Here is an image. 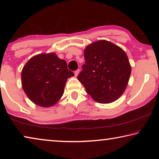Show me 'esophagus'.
<instances>
[{
	"label": "esophagus",
	"instance_id": "1",
	"mask_svg": "<svg viewBox=\"0 0 159 159\" xmlns=\"http://www.w3.org/2000/svg\"><path fill=\"white\" fill-rule=\"evenodd\" d=\"M79 72H80V70H79V69H78V70H76V71H74V74H75V76H78V75H79Z\"/></svg>",
	"mask_w": 159,
	"mask_h": 159
}]
</instances>
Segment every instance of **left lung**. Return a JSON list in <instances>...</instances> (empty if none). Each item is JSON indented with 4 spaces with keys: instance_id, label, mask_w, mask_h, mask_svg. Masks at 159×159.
<instances>
[{
    "instance_id": "obj_1",
    "label": "left lung",
    "mask_w": 159,
    "mask_h": 159,
    "mask_svg": "<svg viewBox=\"0 0 159 159\" xmlns=\"http://www.w3.org/2000/svg\"><path fill=\"white\" fill-rule=\"evenodd\" d=\"M85 64L78 79L94 100L109 104L121 96L131 73L128 56L113 43L100 40L84 50Z\"/></svg>"
}]
</instances>
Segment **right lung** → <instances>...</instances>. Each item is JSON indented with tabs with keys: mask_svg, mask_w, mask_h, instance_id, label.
Masks as SVG:
<instances>
[{
	"mask_svg": "<svg viewBox=\"0 0 159 159\" xmlns=\"http://www.w3.org/2000/svg\"><path fill=\"white\" fill-rule=\"evenodd\" d=\"M74 74L55 52L31 57L21 71V85L28 98L42 107L53 106L63 95L67 79Z\"/></svg>",
	"mask_w": 159,
	"mask_h": 159,
	"instance_id": "right-lung-1",
	"label": "right lung"
}]
</instances>
